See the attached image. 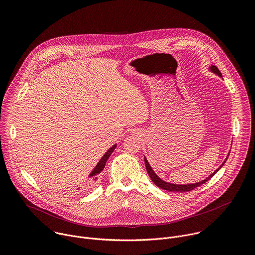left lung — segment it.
Segmentation results:
<instances>
[{"label":"left lung","instance_id":"1","mask_svg":"<svg viewBox=\"0 0 255 255\" xmlns=\"http://www.w3.org/2000/svg\"><path fill=\"white\" fill-rule=\"evenodd\" d=\"M210 70H211L212 72H214V74H216L217 76L222 77V74L220 72V70L218 69V67H217V66H215V65H211V66H210ZM229 153H230V152H229ZM228 156H229V155H228ZM227 158H228V157H227ZM227 158H226V159H225V161L220 165V167H219V168L216 169V170H215L212 174H210L207 178H205V179H204V180H202V181H199V183L189 184V185H175V184L166 183V181L162 180L159 176H157V175H156V173L153 171V169L151 168L150 164L148 163V161H147L146 157H144V162H145V167H146V170H147V172H148V174H149V176H150L151 180L153 181V183H154L158 188H160V189H162V190H165V191H168V192H190V191H192V190H194V189H196V188L200 187L201 185L205 184L206 181H208L211 177H213V175H214L218 170H219V169L224 165V163L226 162Z\"/></svg>","mask_w":255,"mask_h":255}]
</instances>
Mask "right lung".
I'll return each instance as SVG.
<instances>
[{
	"label": "right lung",
	"mask_w": 255,
	"mask_h": 255,
	"mask_svg": "<svg viewBox=\"0 0 255 255\" xmlns=\"http://www.w3.org/2000/svg\"><path fill=\"white\" fill-rule=\"evenodd\" d=\"M116 146L117 145L115 144V145H113V146L109 149L104 155H103V157L100 159V161L98 162V164L96 165V167L94 168V170L90 173V175H89V177H93L94 178V180H96L98 177H97V175L98 174H100V172L104 169V167H105V165H106V162H107V160L109 159V157L111 156V154H112V152L115 150V148H116Z\"/></svg>",
	"instance_id": "obj_1"
}]
</instances>
